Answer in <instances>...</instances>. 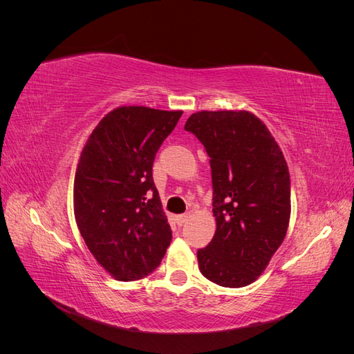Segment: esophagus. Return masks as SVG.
Listing matches in <instances>:
<instances>
[{
	"label": "esophagus",
	"mask_w": 354,
	"mask_h": 354,
	"mask_svg": "<svg viewBox=\"0 0 354 354\" xmlns=\"http://www.w3.org/2000/svg\"><path fill=\"white\" fill-rule=\"evenodd\" d=\"M187 218H189L187 214H181V216H177V217H176V221H177L178 226H183V224L187 221Z\"/></svg>",
	"instance_id": "obj_1"
}]
</instances>
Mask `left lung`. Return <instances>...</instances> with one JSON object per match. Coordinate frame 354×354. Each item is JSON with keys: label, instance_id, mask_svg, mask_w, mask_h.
Wrapping results in <instances>:
<instances>
[{"label": "left lung", "instance_id": "1", "mask_svg": "<svg viewBox=\"0 0 354 354\" xmlns=\"http://www.w3.org/2000/svg\"><path fill=\"white\" fill-rule=\"evenodd\" d=\"M209 156L214 238L198 250L201 273L226 288L252 283L285 239L291 216V180L283 153L259 118L246 111L190 115Z\"/></svg>", "mask_w": 354, "mask_h": 354}]
</instances>
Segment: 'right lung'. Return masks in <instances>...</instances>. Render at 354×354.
Listing matches in <instances>:
<instances>
[{"label":"right lung","mask_w":354,"mask_h":354,"mask_svg":"<svg viewBox=\"0 0 354 354\" xmlns=\"http://www.w3.org/2000/svg\"><path fill=\"white\" fill-rule=\"evenodd\" d=\"M181 113L121 106L97 124L81 152L75 220L94 259L118 281L152 273L171 243L152 167Z\"/></svg>","instance_id":"obj_1"}]
</instances>
